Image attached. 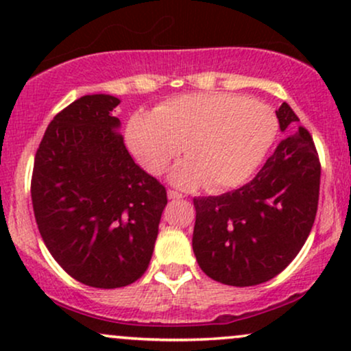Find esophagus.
Wrapping results in <instances>:
<instances>
[{"label": "esophagus", "instance_id": "1", "mask_svg": "<svg viewBox=\"0 0 351 351\" xmlns=\"http://www.w3.org/2000/svg\"><path fill=\"white\" fill-rule=\"evenodd\" d=\"M168 198H170V199H181V198H184V196L181 195V193L175 191V189H168Z\"/></svg>", "mask_w": 351, "mask_h": 351}]
</instances>
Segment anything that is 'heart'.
<instances>
[{"label":"heart","instance_id":"b5f03b06","mask_svg":"<svg viewBox=\"0 0 351 351\" xmlns=\"http://www.w3.org/2000/svg\"><path fill=\"white\" fill-rule=\"evenodd\" d=\"M277 117L265 104L228 92L183 94L153 112H135L125 138L147 171L162 175L180 156L171 173L178 186L204 183L211 191L239 186L257 170L277 135Z\"/></svg>","mask_w":351,"mask_h":351}]
</instances>
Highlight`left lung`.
Returning a JSON list of instances; mask_svg holds the SVG:
<instances>
[{
  "label": "left lung",
  "instance_id": "1",
  "mask_svg": "<svg viewBox=\"0 0 351 351\" xmlns=\"http://www.w3.org/2000/svg\"><path fill=\"white\" fill-rule=\"evenodd\" d=\"M276 115L289 135L254 180L224 195L193 199V251L201 271L221 284L249 287L271 280L299 254L315 221V143L289 104Z\"/></svg>",
  "mask_w": 351,
  "mask_h": 351
}]
</instances>
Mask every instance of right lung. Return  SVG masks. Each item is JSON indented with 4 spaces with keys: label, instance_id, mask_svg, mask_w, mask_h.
I'll return each mask as SVG.
<instances>
[{
    "label": "right lung",
    "instance_id": "add662e5",
    "mask_svg": "<svg viewBox=\"0 0 351 351\" xmlns=\"http://www.w3.org/2000/svg\"><path fill=\"white\" fill-rule=\"evenodd\" d=\"M114 95H84L54 117L34 156L31 199L58 264L88 287L134 284L150 264L167 189L134 162Z\"/></svg>",
    "mask_w": 351,
    "mask_h": 351
}]
</instances>
